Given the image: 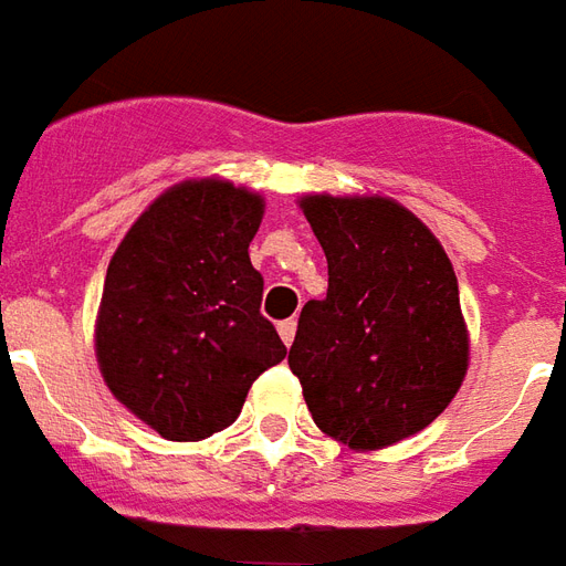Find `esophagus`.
I'll return each mask as SVG.
<instances>
[{
    "instance_id": "esophagus-1",
    "label": "esophagus",
    "mask_w": 566,
    "mask_h": 566,
    "mask_svg": "<svg viewBox=\"0 0 566 566\" xmlns=\"http://www.w3.org/2000/svg\"><path fill=\"white\" fill-rule=\"evenodd\" d=\"M295 328H298V323L295 319H283L280 326H276V332H280V338H283V344L290 347L292 340H295Z\"/></svg>"
}]
</instances>
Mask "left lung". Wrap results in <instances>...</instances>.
<instances>
[{
	"label": "left lung",
	"mask_w": 566,
	"mask_h": 566,
	"mask_svg": "<svg viewBox=\"0 0 566 566\" xmlns=\"http://www.w3.org/2000/svg\"><path fill=\"white\" fill-rule=\"evenodd\" d=\"M302 210L328 262L307 302L290 368L319 430L354 451L415 436L454 399L469 366L454 268L402 203L307 195Z\"/></svg>",
	"instance_id": "obj_1"
}]
</instances>
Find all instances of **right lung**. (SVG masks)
<instances>
[{
	"label": "right lung",
	"mask_w": 566,
	"mask_h": 566,
	"mask_svg": "<svg viewBox=\"0 0 566 566\" xmlns=\"http://www.w3.org/2000/svg\"><path fill=\"white\" fill-rule=\"evenodd\" d=\"M264 200L226 179L167 188L112 255L94 347L112 396L170 442L238 420L286 344L262 316L250 243Z\"/></svg>",
	"instance_id": "1"
}]
</instances>
